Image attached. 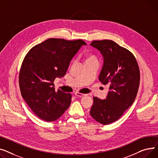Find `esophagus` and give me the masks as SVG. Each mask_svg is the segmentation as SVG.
<instances>
[{
	"instance_id": "obj_1",
	"label": "esophagus",
	"mask_w": 158,
	"mask_h": 158,
	"mask_svg": "<svg viewBox=\"0 0 158 158\" xmlns=\"http://www.w3.org/2000/svg\"><path fill=\"white\" fill-rule=\"evenodd\" d=\"M87 94H82V93H80V92H76L75 93V96H77V97H79V98H81V97H83L86 96Z\"/></svg>"
}]
</instances>
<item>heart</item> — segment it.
<instances>
[{
	"label": "heart",
	"instance_id": "b5f03b06",
	"mask_svg": "<svg viewBox=\"0 0 158 158\" xmlns=\"http://www.w3.org/2000/svg\"><path fill=\"white\" fill-rule=\"evenodd\" d=\"M93 61H97L98 62V59L96 58V56L93 55H89V56L87 57V61L86 62H93Z\"/></svg>",
	"mask_w": 158,
	"mask_h": 158
}]
</instances>
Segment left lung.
<instances>
[{
    "mask_svg": "<svg viewBox=\"0 0 158 158\" xmlns=\"http://www.w3.org/2000/svg\"><path fill=\"white\" fill-rule=\"evenodd\" d=\"M91 46L100 51L103 66L99 80L109 85L105 99L93 97L90 114L106 125L117 120L132 105L140 85V70L133 54L112 40L93 41Z\"/></svg>",
    "mask_w": 158,
    "mask_h": 158,
    "instance_id": "obj_1",
    "label": "left lung"
}]
</instances>
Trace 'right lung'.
Returning a JSON list of instances; mask_svg holds the SVG:
<instances>
[{
  "instance_id": "add662e5",
  "label": "right lung",
  "mask_w": 158,
  "mask_h": 158,
  "mask_svg": "<svg viewBox=\"0 0 158 158\" xmlns=\"http://www.w3.org/2000/svg\"><path fill=\"white\" fill-rule=\"evenodd\" d=\"M81 40L50 38L27 53L19 74L22 96L33 112L46 122L58 119L70 106L71 94L58 89L53 81L66 75L70 61L81 46Z\"/></svg>"
}]
</instances>
